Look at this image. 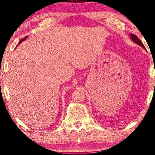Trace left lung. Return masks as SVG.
I'll return each instance as SVG.
<instances>
[{
	"label": "left lung",
	"instance_id": "1",
	"mask_svg": "<svg viewBox=\"0 0 155 155\" xmlns=\"http://www.w3.org/2000/svg\"><path fill=\"white\" fill-rule=\"evenodd\" d=\"M130 38L132 39V40H133V42H135L136 44L140 45V46H141L142 48L145 49V46H144V45L142 44V42H141V41H140L139 39H138V38H137V36L135 35H133V34H131L130 35Z\"/></svg>",
	"mask_w": 155,
	"mask_h": 155
}]
</instances>
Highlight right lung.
I'll return each instance as SVG.
<instances>
[{
	"label": "right lung",
	"mask_w": 155,
	"mask_h": 155,
	"mask_svg": "<svg viewBox=\"0 0 155 155\" xmlns=\"http://www.w3.org/2000/svg\"><path fill=\"white\" fill-rule=\"evenodd\" d=\"M26 38H27V37H25V38H24L23 39H22V40L20 41V42H19V43H20V42H22V41H23V40H25V39H26Z\"/></svg>",
	"instance_id": "right-lung-1"
}]
</instances>
